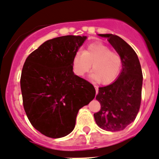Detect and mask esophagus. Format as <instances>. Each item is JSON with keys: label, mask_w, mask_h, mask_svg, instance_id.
<instances>
[{"label": "esophagus", "mask_w": 159, "mask_h": 159, "mask_svg": "<svg viewBox=\"0 0 159 159\" xmlns=\"http://www.w3.org/2000/svg\"><path fill=\"white\" fill-rule=\"evenodd\" d=\"M94 88H95V91H96V94H98V87L97 86H94Z\"/></svg>", "instance_id": "esophagus-1"}]
</instances>
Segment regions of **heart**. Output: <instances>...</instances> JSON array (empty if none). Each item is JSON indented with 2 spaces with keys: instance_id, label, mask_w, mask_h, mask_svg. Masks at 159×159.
I'll return each instance as SVG.
<instances>
[{
  "instance_id": "b5f03b06",
  "label": "heart",
  "mask_w": 159,
  "mask_h": 159,
  "mask_svg": "<svg viewBox=\"0 0 159 159\" xmlns=\"http://www.w3.org/2000/svg\"><path fill=\"white\" fill-rule=\"evenodd\" d=\"M73 69L76 75L82 77L91 68L90 77L101 84L112 82L120 72L122 59L120 55L113 52L108 47L94 43L84 49L77 52L73 58Z\"/></svg>"
}]
</instances>
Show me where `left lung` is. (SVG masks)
I'll return each instance as SVG.
<instances>
[{
	"mask_svg": "<svg viewBox=\"0 0 159 159\" xmlns=\"http://www.w3.org/2000/svg\"><path fill=\"white\" fill-rule=\"evenodd\" d=\"M107 40L122 59V71L108 86L98 88L96 99L101 105L94 114L98 127L117 132L125 129L136 119L141 101L142 72L137 54L120 37L112 34H99Z\"/></svg>",
	"mask_w": 159,
	"mask_h": 159,
	"instance_id": "1",
	"label": "left lung"
}]
</instances>
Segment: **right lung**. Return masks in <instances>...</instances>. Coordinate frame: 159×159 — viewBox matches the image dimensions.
Listing matches in <instances>:
<instances>
[{"instance_id": "obj_1", "label": "right lung", "mask_w": 159, "mask_h": 159, "mask_svg": "<svg viewBox=\"0 0 159 159\" xmlns=\"http://www.w3.org/2000/svg\"><path fill=\"white\" fill-rule=\"evenodd\" d=\"M86 36L49 39L26 58L21 75L24 110L32 126L51 138L67 136L80 108L95 96L91 83L73 72V58Z\"/></svg>"}]
</instances>
